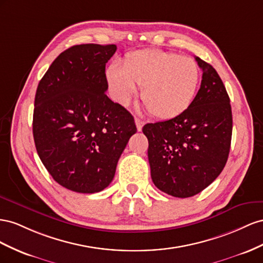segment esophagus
Returning <instances> with one entry per match:
<instances>
[{"label":"esophagus","mask_w":263,"mask_h":263,"mask_svg":"<svg viewBox=\"0 0 263 263\" xmlns=\"http://www.w3.org/2000/svg\"><path fill=\"white\" fill-rule=\"evenodd\" d=\"M136 124H137L138 131H142V127H143V125H144V121H142V120L136 118Z\"/></svg>","instance_id":"34e87169"}]
</instances>
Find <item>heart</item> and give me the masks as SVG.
<instances>
[{
	"label": "heart",
	"mask_w": 263,
	"mask_h": 263,
	"mask_svg": "<svg viewBox=\"0 0 263 263\" xmlns=\"http://www.w3.org/2000/svg\"><path fill=\"white\" fill-rule=\"evenodd\" d=\"M107 80L115 99L127 106L142 88L141 98L149 115L172 119L189 109L197 92L199 68L194 59L175 52L143 49L126 55L122 68L112 64Z\"/></svg>",
	"instance_id": "heart-1"
}]
</instances>
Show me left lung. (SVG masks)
<instances>
[{
    "label": "left lung",
    "mask_w": 263,
    "mask_h": 263,
    "mask_svg": "<svg viewBox=\"0 0 263 263\" xmlns=\"http://www.w3.org/2000/svg\"><path fill=\"white\" fill-rule=\"evenodd\" d=\"M201 84L191 106L173 119L143 126L154 185L174 197L205 190L227 163L232 115L229 96L214 67L195 57Z\"/></svg>",
    "instance_id": "8db88e82"
}]
</instances>
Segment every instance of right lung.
<instances>
[{"label":"right lung","mask_w":263,"mask_h":263,"mask_svg":"<svg viewBox=\"0 0 263 263\" xmlns=\"http://www.w3.org/2000/svg\"><path fill=\"white\" fill-rule=\"evenodd\" d=\"M116 45H76L59 55L35 95L33 136L44 166L72 192L92 194L109 186L134 119L108 98L106 64Z\"/></svg>","instance_id":"add662e5"}]
</instances>
